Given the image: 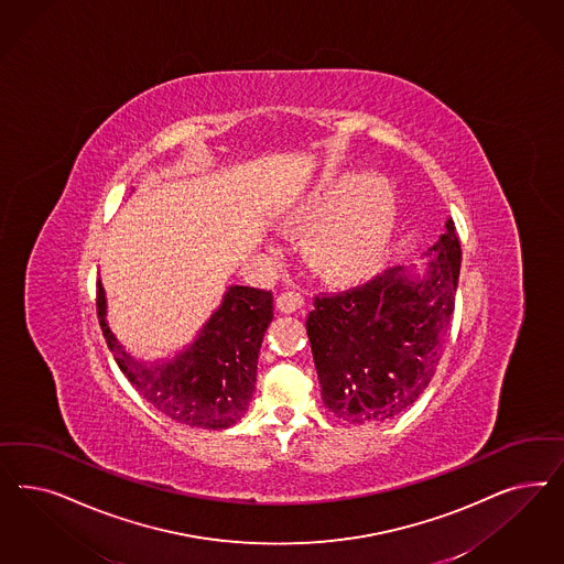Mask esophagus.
I'll list each match as a JSON object with an SVG mask.
<instances>
[{
  "label": "esophagus",
  "mask_w": 564,
  "mask_h": 564,
  "mask_svg": "<svg viewBox=\"0 0 564 564\" xmlns=\"http://www.w3.org/2000/svg\"><path fill=\"white\" fill-rule=\"evenodd\" d=\"M303 305H305V299H303L301 292L296 291L282 292L275 299V307L282 313H294V311L301 310Z\"/></svg>",
  "instance_id": "esophagus-1"
}]
</instances>
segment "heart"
Here are the masks:
<instances>
[{
    "label": "heart",
    "instance_id": "1",
    "mask_svg": "<svg viewBox=\"0 0 564 564\" xmlns=\"http://www.w3.org/2000/svg\"><path fill=\"white\" fill-rule=\"evenodd\" d=\"M294 228L315 224L303 240L313 272L332 284H352L378 268L394 235L397 197L376 172L324 184L291 218Z\"/></svg>",
    "mask_w": 564,
    "mask_h": 564
}]
</instances>
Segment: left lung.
Here are the masks:
<instances>
[{
    "label": "left lung",
    "instance_id": "1",
    "mask_svg": "<svg viewBox=\"0 0 564 564\" xmlns=\"http://www.w3.org/2000/svg\"><path fill=\"white\" fill-rule=\"evenodd\" d=\"M423 273L390 268L350 291L315 296L307 317L327 409L348 423H383L406 411L436 373L460 273L455 221L425 251Z\"/></svg>",
    "mask_w": 564,
    "mask_h": 564
}]
</instances>
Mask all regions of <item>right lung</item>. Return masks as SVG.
Masks as SVG:
<instances>
[{"mask_svg":"<svg viewBox=\"0 0 564 564\" xmlns=\"http://www.w3.org/2000/svg\"><path fill=\"white\" fill-rule=\"evenodd\" d=\"M97 317L116 364L158 411L182 425L226 430L245 415L253 399L259 348L273 319V296L251 286H228L195 343L162 364L130 357L111 334L101 282H97Z\"/></svg>","mask_w":564,"mask_h":564,"instance_id":"obj_1","label":"right lung"}]
</instances>
